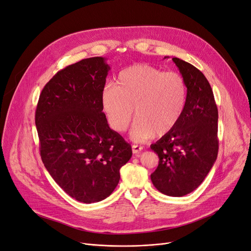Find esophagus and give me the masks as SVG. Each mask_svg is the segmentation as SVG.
Instances as JSON below:
<instances>
[{"label": "esophagus", "instance_id": "obj_1", "mask_svg": "<svg viewBox=\"0 0 251 251\" xmlns=\"http://www.w3.org/2000/svg\"><path fill=\"white\" fill-rule=\"evenodd\" d=\"M142 150H143V148H142L141 146H137V144H133V146H132V151H133V154H135V155L139 154Z\"/></svg>", "mask_w": 251, "mask_h": 251}]
</instances>
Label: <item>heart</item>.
Instances as JSON below:
<instances>
[{"mask_svg": "<svg viewBox=\"0 0 251 251\" xmlns=\"http://www.w3.org/2000/svg\"><path fill=\"white\" fill-rule=\"evenodd\" d=\"M186 100L183 76L151 65H134L123 70L115 87L105 86L100 96L102 111L115 132L127 130L135 110L137 120L131 137L138 142L173 131L183 115Z\"/></svg>", "mask_w": 251, "mask_h": 251, "instance_id": "obj_1", "label": "heart"}]
</instances>
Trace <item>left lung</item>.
<instances>
[{
  "label": "left lung",
  "mask_w": 251,
  "mask_h": 251,
  "mask_svg": "<svg viewBox=\"0 0 251 251\" xmlns=\"http://www.w3.org/2000/svg\"><path fill=\"white\" fill-rule=\"evenodd\" d=\"M173 62L185 79L187 100L178 125L151 146L159 157L151 180L160 193L182 197L202 183L217 160L218 108L204 74L178 57Z\"/></svg>",
  "instance_id": "1"
}]
</instances>
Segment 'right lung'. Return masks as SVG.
<instances>
[{
    "instance_id": "obj_1",
    "label": "right lung",
    "mask_w": 251,
    "mask_h": 251,
    "mask_svg": "<svg viewBox=\"0 0 251 251\" xmlns=\"http://www.w3.org/2000/svg\"><path fill=\"white\" fill-rule=\"evenodd\" d=\"M110 70L90 57L58 71L44 87L35 111L42 161L75 200L100 202L117 186L132 148L110 128L100 96Z\"/></svg>"
}]
</instances>
